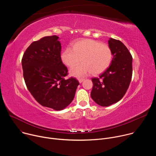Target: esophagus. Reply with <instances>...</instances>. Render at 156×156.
Masks as SVG:
<instances>
[{
	"instance_id": "esophagus-1",
	"label": "esophagus",
	"mask_w": 156,
	"mask_h": 156,
	"mask_svg": "<svg viewBox=\"0 0 156 156\" xmlns=\"http://www.w3.org/2000/svg\"><path fill=\"white\" fill-rule=\"evenodd\" d=\"M84 80V78H78V81H79V82H80V83H82Z\"/></svg>"
}]
</instances>
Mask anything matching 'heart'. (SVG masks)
Returning a JSON list of instances; mask_svg holds the SVG:
<instances>
[{"mask_svg": "<svg viewBox=\"0 0 156 156\" xmlns=\"http://www.w3.org/2000/svg\"><path fill=\"white\" fill-rule=\"evenodd\" d=\"M81 58L83 63L70 71L72 76H84L91 73L99 75L108 67L112 62V52L107 44L84 39L75 42L72 49L66 48L61 54L62 62L69 67L78 64Z\"/></svg>", "mask_w": 156, "mask_h": 156, "instance_id": "1", "label": "heart"}]
</instances>
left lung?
I'll return each mask as SVG.
<instances>
[{
    "mask_svg": "<svg viewBox=\"0 0 156 156\" xmlns=\"http://www.w3.org/2000/svg\"><path fill=\"white\" fill-rule=\"evenodd\" d=\"M108 46L114 57L108 68L98 78H93L91 98L98 105L107 107L119 101L129 86L133 73L132 56L119 40L110 38Z\"/></svg>",
    "mask_w": 156,
    "mask_h": 156,
    "instance_id": "1",
    "label": "left lung"
}]
</instances>
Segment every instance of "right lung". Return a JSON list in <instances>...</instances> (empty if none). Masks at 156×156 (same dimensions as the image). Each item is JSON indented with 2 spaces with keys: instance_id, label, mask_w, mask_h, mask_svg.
<instances>
[{
  "instance_id": "right-lung-1",
  "label": "right lung",
  "mask_w": 156,
  "mask_h": 156,
  "mask_svg": "<svg viewBox=\"0 0 156 156\" xmlns=\"http://www.w3.org/2000/svg\"><path fill=\"white\" fill-rule=\"evenodd\" d=\"M55 35L33 42L21 59L28 90L41 105L61 110L73 101L79 81L65 79L68 69L63 63L61 44Z\"/></svg>"
}]
</instances>
